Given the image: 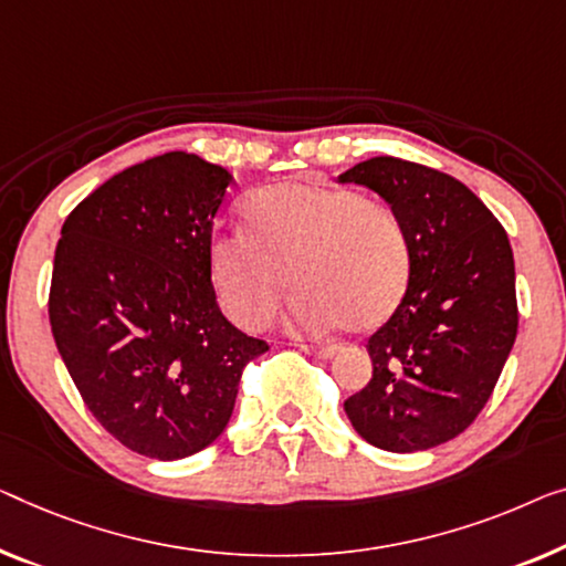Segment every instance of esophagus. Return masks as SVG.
Instances as JSON below:
<instances>
[{
  "label": "esophagus",
  "mask_w": 566,
  "mask_h": 566,
  "mask_svg": "<svg viewBox=\"0 0 566 566\" xmlns=\"http://www.w3.org/2000/svg\"><path fill=\"white\" fill-rule=\"evenodd\" d=\"M300 348L305 350V353H310V356H317V358H323V360L333 358L335 353H337L335 345H323V348H319V345H307V343H300Z\"/></svg>",
  "instance_id": "1"
}]
</instances>
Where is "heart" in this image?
<instances>
[{
  "label": "heart",
  "mask_w": 566,
  "mask_h": 566,
  "mask_svg": "<svg viewBox=\"0 0 566 566\" xmlns=\"http://www.w3.org/2000/svg\"><path fill=\"white\" fill-rule=\"evenodd\" d=\"M247 231L216 233L208 274L235 325L259 331L290 282L284 319L294 333L381 327L403 302L411 249L401 218L364 192L323 182L259 190ZM287 276L284 277L283 274Z\"/></svg>",
  "instance_id": "heart-1"
}]
</instances>
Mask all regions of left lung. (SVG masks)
Masks as SVG:
<instances>
[{
    "label": "left lung",
    "mask_w": 566,
    "mask_h": 566,
    "mask_svg": "<svg viewBox=\"0 0 566 566\" xmlns=\"http://www.w3.org/2000/svg\"><path fill=\"white\" fill-rule=\"evenodd\" d=\"M337 180L374 190L411 249L409 290L368 337L374 378L345 415L378 450H429L472 424L516 340L509 235L475 192L432 167L374 157Z\"/></svg>",
    "instance_id": "1"
}]
</instances>
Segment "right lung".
<instances>
[{
  "label": "right lung",
  "instance_id": "obj_1",
  "mask_svg": "<svg viewBox=\"0 0 566 566\" xmlns=\"http://www.w3.org/2000/svg\"><path fill=\"white\" fill-rule=\"evenodd\" d=\"M233 175L188 151L126 167L65 218L50 327L75 389L129 450L182 460L216 442L249 360L269 350L223 317L208 274Z\"/></svg>",
  "mask_w": 566,
  "mask_h": 566
}]
</instances>
